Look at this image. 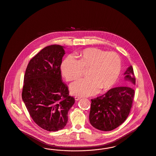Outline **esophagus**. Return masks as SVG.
<instances>
[{"instance_id":"esophagus-1","label":"esophagus","mask_w":156,"mask_h":156,"mask_svg":"<svg viewBox=\"0 0 156 156\" xmlns=\"http://www.w3.org/2000/svg\"><path fill=\"white\" fill-rule=\"evenodd\" d=\"M74 98L75 101H78V100H80L81 98V97H77V96H75Z\"/></svg>"}]
</instances>
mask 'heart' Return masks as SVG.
Segmentation results:
<instances>
[{
    "label": "heart",
    "mask_w": 156,
    "mask_h": 156,
    "mask_svg": "<svg viewBox=\"0 0 156 156\" xmlns=\"http://www.w3.org/2000/svg\"><path fill=\"white\" fill-rule=\"evenodd\" d=\"M75 57L77 60L68 56L61 64V74L67 81L78 79L82 75L83 69H89V77L70 85V90L75 95H95L100 89H110L118 81L122 70V60L118 54L88 48L76 52Z\"/></svg>",
    "instance_id": "1"
}]
</instances>
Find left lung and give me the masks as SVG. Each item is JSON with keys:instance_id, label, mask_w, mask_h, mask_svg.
<instances>
[{"instance_id": "8db88e82", "label": "left lung", "mask_w": 156, "mask_h": 156, "mask_svg": "<svg viewBox=\"0 0 156 156\" xmlns=\"http://www.w3.org/2000/svg\"><path fill=\"white\" fill-rule=\"evenodd\" d=\"M127 86L109 90L101 97L91 99L89 122L91 125L102 131H111L122 125L131 110L134 97L136 83L133 68L128 67L124 73Z\"/></svg>"}]
</instances>
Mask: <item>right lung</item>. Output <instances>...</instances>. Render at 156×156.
Wrapping results in <instances>:
<instances>
[{
	"instance_id": "add662e5",
	"label": "right lung",
	"mask_w": 156,
	"mask_h": 156,
	"mask_svg": "<svg viewBox=\"0 0 156 156\" xmlns=\"http://www.w3.org/2000/svg\"><path fill=\"white\" fill-rule=\"evenodd\" d=\"M64 54L61 45L45 47L31 59L24 76L23 101L33 121L47 131L66 126L68 112L75 103L62 81L60 67Z\"/></svg>"
}]
</instances>
